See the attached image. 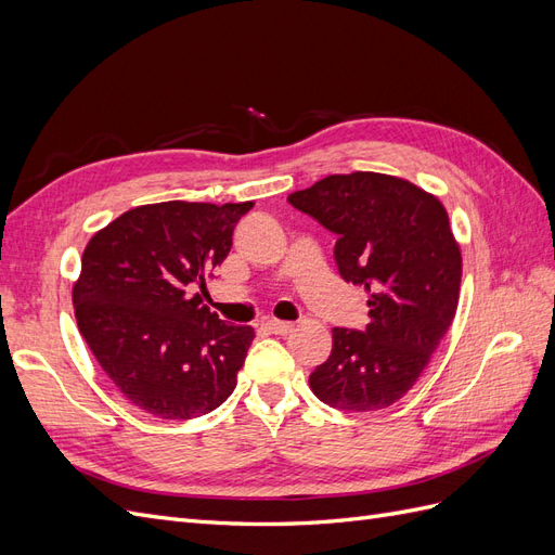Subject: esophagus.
Returning a JSON list of instances; mask_svg holds the SVG:
<instances>
[{
    "label": "esophagus",
    "instance_id": "1",
    "mask_svg": "<svg viewBox=\"0 0 555 555\" xmlns=\"http://www.w3.org/2000/svg\"><path fill=\"white\" fill-rule=\"evenodd\" d=\"M266 328L275 333V335H287L294 331V324L292 322H280V319H268L266 322Z\"/></svg>",
    "mask_w": 555,
    "mask_h": 555
}]
</instances>
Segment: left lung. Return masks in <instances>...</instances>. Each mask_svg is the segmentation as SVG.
Returning a JSON list of instances; mask_svg holds the SVG:
<instances>
[{"instance_id": "1", "label": "left lung", "mask_w": 555, "mask_h": 555, "mask_svg": "<svg viewBox=\"0 0 555 555\" xmlns=\"http://www.w3.org/2000/svg\"><path fill=\"white\" fill-rule=\"evenodd\" d=\"M333 231L343 280L367 294L371 324L333 328L331 357L310 375L331 408L393 405L422 377L459 308L463 259L440 198L405 178L354 171L289 194Z\"/></svg>"}]
</instances>
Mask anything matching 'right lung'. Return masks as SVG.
Masks as SVG:
<instances>
[{
	"instance_id": "obj_1",
	"label": "right lung",
	"mask_w": 555,
	"mask_h": 555,
	"mask_svg": "<svg viewBox=\"0 0 555 555\" xmlns=\"http://www.w3.org/2000/svg\"><path fill=\"white\" fill-rule=\"evenodd\" d=\"M255 206L164 201L122 212L82 251L74 312L96 363L131 405L159 418L208 414L236 389L255 340L204 304L233 227Z\"/></svg>"
}]
</instances>
